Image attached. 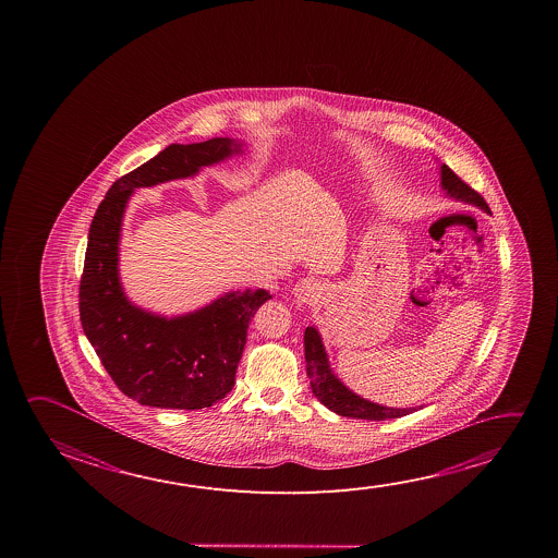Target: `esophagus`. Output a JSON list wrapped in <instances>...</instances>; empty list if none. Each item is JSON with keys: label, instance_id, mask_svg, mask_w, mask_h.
<instances>
[{"label": "esophagus", "instance_id": "1", "mask_svg": "<svg viewBox=\"0 0 558 558\" xmlns=\"http://www.w3.org/2000/svg\"><path fill=\"white\" fill-rule=\"evenodd\" d=\"M320 293H323V286L315 278H303L293 288V295L298 303H305V305L319 302Z\"/></svg>", "mask_w": 558, "mask_h": 558}]
</instances>
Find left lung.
<instances>
[{"instance_id":"left-lung-1","label":"left lung","mask_w":558,"mask_h":558,"mask_svg":"<svg viewBox=\"0 0 558 558\" xmlns=\"http://www.w3.org/2000/svg\"><path fill=\"white\" fill-rule=\"evenodd\" d=\"M441 186L451 198L459 202L473 204L476 208L493 214L483 196L471 189L465 181H461L448 165H441ZM305 344V362H307V375H310L313 395L319 399L329 411L337 412L348 418H362V421H387V418H401L416 409H393L362 399L360 395L352 393L347 385L330 372L329 357L323 347V340L315 327L305 329L303 337Z\"/></svg>"}]
</instances>
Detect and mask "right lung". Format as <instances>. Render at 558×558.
Segmentation results:
<instances>
[{
  "mask_svg": "<svg viewBox=\"0 0 558 558\" xmlns=\"http://www.w3.org/2000/svg\"><path fill=\"white\" fill-rule=\"evenodd\" d=\"M241 151L229 137L171 144L120 177L93 216L80 283V319L120 391L147 407L198 411L233 389L248 323L272 295L245 290L183 317H159L126 300L119 280V239L130 194L140 186L186 179Z\"/></svg>",
  "mask_w": 558,
  "mask_h": 558,
  "instance_id": "right-lung-1",
  "label": "right lung"
}]
</instances>
